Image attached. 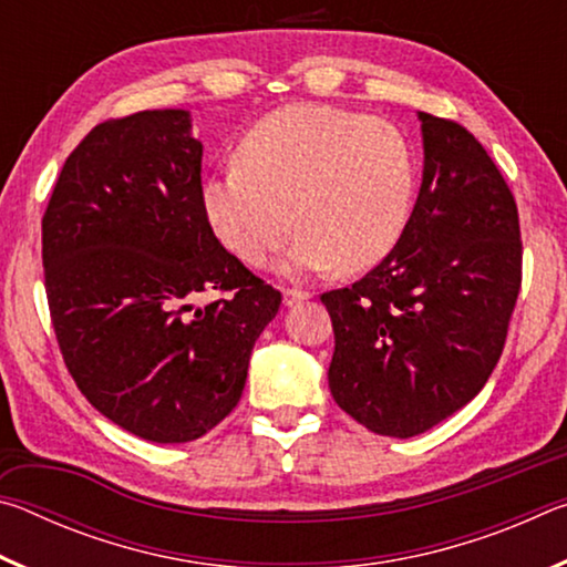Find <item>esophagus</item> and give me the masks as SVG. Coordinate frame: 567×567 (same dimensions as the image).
<instances>
[{"label": "esophagus", "instance_id": "1", "mask_svg": "<svg viewBox=\"0 0 567 567\" xmlns=\"http://www.w3.org/2000/svg\"><path fill=\"white\" fill-rule=\"evenodd\" d=\"M310 292H305V290H290V287H287V290L282 292V302H285V307H295V305H300V302H305V300H310Z\"/></svg>", "mask_w": 567, "mask_h": 567}]
</instances>
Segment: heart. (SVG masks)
I'll return each instance as SVG.
<instances>
[{
    "label": "heart",
    "instance_id": "heart-1",
    "mask_svg": "<svg viewBox=\"0 0 567 567\" xmlns=\"http://www.w3.org/2000/svg\"><path fill=\"white\" fill-rule=\"evenodd\" d=\"M412 192L415 159L395 124L292 104L249 130L239 165L205 182L203 205L219 243L247 265L262 267L297 225L287 270L360 272L398 245Z\"/></svg>",
    "mask_w": 567,
    "mask_h": 567
}]
</instances>
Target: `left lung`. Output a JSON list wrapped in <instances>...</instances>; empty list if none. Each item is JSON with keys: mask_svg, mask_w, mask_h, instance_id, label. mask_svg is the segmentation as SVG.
Segmentation results:
<instances>
[{"mask_svg": "<svg viewBox=\"0 0 567 567\" xmlns=\"http://www.w3.org/2000/svg\"><path fill=\"white\" fill-rule=\"evenodd\" d=\"M417 120L422 185L398 245L320 297L334 330L332 398L388 437L425 433L483 390L520 292V223L501 169L457 122Z\"/></svg>", "mask_w": 567, "mask_h": 567, "instance_id": "left-lung-1", "label": "left lung"}]
</instances>
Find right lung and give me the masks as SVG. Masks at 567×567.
Listing matches in <instances>:
<instances>
[{
    "label": "right lung",
    "instance_id": "right-lung-1",
    "mask_svg": "<svg viewBox=\"0 0 567 567\" xmlns=\"http://www.w3.org/2000/svg\"><path fill=\"white\" fill-rule=\"evenodd\" d=\"M42 262L76 388L162 445L203 437L235 410L282 302L209 227L187 110L107 120L76 145L42 217ZM213 289L228 297L197 308Z\"/></svg>",
    "mask_w": 567,
    "mask_h": 567
}]
</instances>
